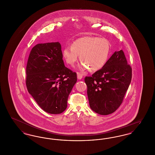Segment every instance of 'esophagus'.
I'll return each instance as SVG.
<instances>
[{"label":"esophagus","mask_w":155,"mask_h":155,"mask_svg":"<svg viewBox=\"0 0 155 155\" xmlns=\"http://www.w3.org/2000/svg\"><path fill=\"white\" fill-rule=\"evenodd\" d=\"M77 78L78 80H81L82 78V74H80L79 73H77Z\"/></svg>","instance_id":"34e87169"}]
</instances>
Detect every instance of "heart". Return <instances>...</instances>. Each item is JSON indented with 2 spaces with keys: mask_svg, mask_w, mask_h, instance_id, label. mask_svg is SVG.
<instances>
[{
  "mask_svg": "<svg viewBox=\"0 0 155 155\" xmlns=\"http://www.w3.org/2000/svg\"><path fill=\"white\" fill-rule=\"evenodd\" d=\"M110 50V44L106 39L85 37L74 41L71 46L64 48L62 55L67 63L71 66H74L80 56L82 62L79 69L84 71L89 68L91 71H96L107 62Z\"/></svg>",
  "mask_w": 155,
  "mask_h": 155,
  "instance_id": "1",
  "label": "heart"
}]
</instances>
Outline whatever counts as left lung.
<instances>
[{
    "mask_svg": "<svg viewBox=\"0 0 155 155\" xmlns=\"http://www.w3.org/2000/svg\"><path fill=\"white\" fill-rule=\"evenodd\" d=\"M131 78L132 68L124 52H114L101 70L85 78L91 109L101 115L114 112L123 102Z\"/></svg>",
    "mask_w": 155,
    "mask_h": 155,
    "instance_id": "obj_1",
    "label": "left lung"
}]
</instances>
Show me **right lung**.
I'll use <instances>...</instances> for the list:
<instances>
[{"label":"right lung","mask_w":155,"mask_h":155,"mask_svg":"<svg viewBox=\"0 0 155 155\" xmlns=\"http://www.w3.org/2000/svg\"><path fill=\"white\" fill-rule=\"evenodd\" d=\"M61 45L39 44L32 48L26 67V86L40 107L53 114L66 109L77 81V74L64 66Z\"/></svg>","instance_id":"right-lung-1"}]
</instances>
